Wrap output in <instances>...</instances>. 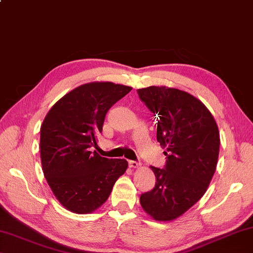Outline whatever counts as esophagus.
Instances as JSON below:
<instances>
[{
  "mask_svg": "<svg viewBox=\"0 0 253 253\" xmlns=\"http://www.w3.org/2000/svg\"><path fill=\"white\" fill-rule=\"evenodd\" d=\"M141 166L142 164L137 161H129V167L134 168V169H136V168H141Z\"/></svg>",
  "mask_w": 253,
  "mask_h": 253,
  "instance_id": "34e87169",
  "label": "esophagus"
}]
</instances>
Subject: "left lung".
Returning a JSON list of instances; mask_svg holds the SVG:
<instances>
[{
  "instance_id": "1",
  "label": "left lung",
  "mask_w": 253,
  "mask_h": 253,
  "mask_svg": "<svg viewBox=\"0 0 253 253\" xmlns=\"http://www.w3.org/2000/svg\"><path fill=\"white\" fill-rule=\"evenodd\" d=\"M156 116V139L166 151L164 169L151 167L156 182L141 195L143 210L160 222L178 218L205 194L215 173L219 131L206 106L188 92L168 86L138 89Z\"/></svg>"
}]
</instances>
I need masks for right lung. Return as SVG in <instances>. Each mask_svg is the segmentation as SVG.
Instances as JSON below:
<instances>
[{"label":"right lung","instance_id":"1","mask_svg":"<svg viewBox=\"0 0 253 253\" xmlns=\"http://www.w3.org/2000/svg\"><path fill=\"white\" fill-rule=\"evenodd\" d=\"M131 90L112 82L82 84L58 100L40 127L43 175L55 197L76 214H90L109 197L125 173V159H107L97 152L108 110Z\"/></svg>","mask_w":253,"mask_h":253}]
</instances>
